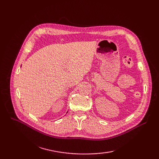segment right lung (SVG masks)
<instances>
[{
	"mask_svg": "<svg viewBox=\"0 0 159 159\" xmlns=\"http://www.w3.org/2000/svg\"><path fill=\"white\" fill-rule=\"evenodd\" d=\"M67 113H68V112H67Z\"/></svg>",
	"mask_w": 159,
	"mask_h": 159,
	"instance_id": "1",
	"label": "right lung"
}]
</instances>
